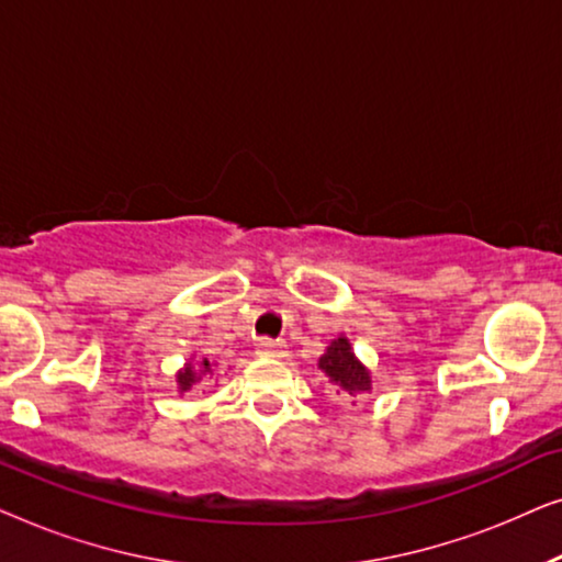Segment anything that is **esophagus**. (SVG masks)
I'll list each match as a JSON object with an SVG mask.
<instances>
[{
    "mask_svg": "<svg viewBox=\"0 0 562 562\" xmlns=\"http://www.w3.org/2000/svg\"><path fill=\"white\" fill-rule=\"evenodd\" d=\"M258 356L283 358L286 356V342L273 340V337H263V340H258Z\"/></svg>",
    "mask_w": 562,
    "mask_h": 562,
    "instance_id": "obj_1",
    "label": "esophagus"
}]
</instances>
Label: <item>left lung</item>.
<instances>
[{"label": "left lung", "mask_w": 562, "mask_h": 562, "mask_svg": "<svg viewBox=\"0 0 562 562\" xmlns=\"http://www.w3.org/2000/svg\"><path fill=\"white\" fill-rule=\"evenodd\" d=\"M319 368L322 373L329 375V381H333L335 386L348 391L350 396L371 391V375H368L366 368L358 363L356 356H352L350 342L345 340V337L333 340L325 356L319 358Z\"/></svg>", "instance_id": "obj_1"}]
</instances>
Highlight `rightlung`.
I'll use <instances>...</instances> for the list:
<instances>
[{"mask_svg":"<svg viewBox=\"0 0 562 562\" xmlns=\"http://www.w3.org/2000/svg\"><path fill=\"white\" fill-rule=\"evenodd\" d=\"M206 373H214L210 360H202V363H196V366L187 363V368H183V371L176 375V379H179V389L189 391L191 386H194V383L202 381V375H206Z\"/></svg>","mask_w":562,"mask_h":562,"instance_id":"right-lung-1","label":"right lung"}]
</instances>
